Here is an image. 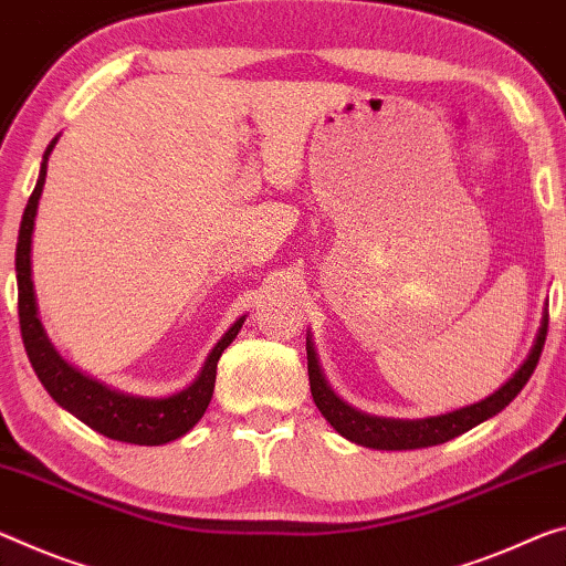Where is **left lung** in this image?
<instances>
[{
	"instance_id": "1",
	"label": "left lung",
	"mask_w": 566,
	"mask_h": 566,
	"mask_svg": "<svg viewBox=\"0 0 566 566\" xmlns=\"http://www.w3.org/2000/svg\"><path fill=\"white\" fill-rule=\"evenodd\" d=\"M546 327H549V315H542V325L536 329L534 345L528 349L526 360L518 365V370L501 385L499 390H493L489 398H483L473 406H465L459 410L443 412V416H430V418H416V420H400V418H382L370 416L349 406L335 390L329 388V382L322 373L319 357L312 335H307V373H310V390L315 398V406L325 416L327 423L337 430L339 436L347 438L357 446L365 448H378V451H412V448H428V446H441L451 438L465 433V430L476 428L483 420L496 416L504 410L524 385L532 378L536 363L542 357V347L546 339Z\"/></svg>"
}]
</instances>
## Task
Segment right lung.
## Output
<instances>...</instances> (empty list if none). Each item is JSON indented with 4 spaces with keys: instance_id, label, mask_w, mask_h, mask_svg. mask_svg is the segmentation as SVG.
I'll return each instance as SVG.
<instances>
[{
    "instance_id": "obj_1",
    "label": "right lung",
    "mask_w": 566,
    "mask_h": 566,
    "mask_svg": "<svg viewBox=\"0 0 566 566\" xmlns=\"http://www.w3.org/2000/svg\"><path fill=\"white\" fill-rule=\"evenodd\" d=\"M60 136L52 138V143L44 150L38 186L27 201V209L22 213L20 223V239H17V286H20V327L27 357L38 373L44 390L50 392L57 406L73 412L77 420H83L97 433H103L113 441L136 443V446H164L176 441V438L186 436L201 416L209 408L213 396V382H217V365L223 349L234 343L241 325H244L247 315H241L234 325L223 332L221 339L201 365L199 375L193 382H188L184 390L174 392L166 398H143L130 396V392H120L105 385L101 380L90 378L75 365H70L62 357L55 345L50 343L48 332L42 327L40 310H38V294H34L32 282V234H34V219H38V206L44 188V178H48V160Z\"/></svg>"
}]
</instances>
